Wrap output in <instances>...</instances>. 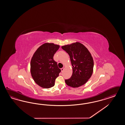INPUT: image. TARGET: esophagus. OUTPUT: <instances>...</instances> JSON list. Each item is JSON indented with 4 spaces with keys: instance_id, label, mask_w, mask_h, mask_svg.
<instances>
[{
    "instance_id": "34e87169",
    "label": "esophagus",
    "mask_w": 125,
    "mask_h": 125,
    "mask_svg": "<svg viewBox=\"0 0 125 125\" xmlns=\"http://www.w3.org/2000/svg\"><path fill=\"white\" fill-rule=\"evenodd\" d=\"M64 68H65V66H64L63 68H61V72H63V71H64Z\"/></svg>"
}]
</instances>
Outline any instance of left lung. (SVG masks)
I'll return each mask as SVG.
<instances>
[{"instance_id": "obj_1", "label": "left lung", "mask_w": 125, "mask_h": 125, "mask_svg": "<svg viewBox=\"0 0 125 125\" xmlns=\"http://www.w3.org/2000/svg\"><path fill=\"white\" fill-rule=\"evenodd\" d=\"M62 49L70 56L72 66V76L65 80L70 87H78L86 83L93 72L94 60L87 48L79 42L63 46Z\"/></svg>"}]
</instances>
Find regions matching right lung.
<instances>
[{"instance_id": "right-lung-1", "label": "right lung", "mask_w": 125, "mask_h": 125, "mask_svg": "<svg viewBox=\"0 0 125 125\" xmlns=\"http://www.w3.org/2000/svg\"><path fill=\"white\" fill-rule=\"evenodd\" d=\"M60 46L53 43H45L34 53L31 61V73L34 82L40 87L49 88L54 85L55 80L61 70L53 56Z\"/></svg>"}]
</instances>
